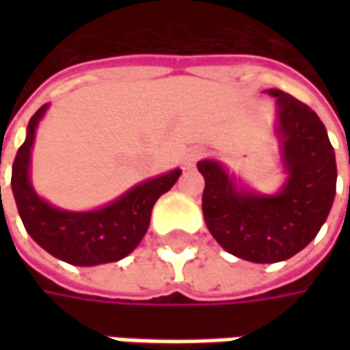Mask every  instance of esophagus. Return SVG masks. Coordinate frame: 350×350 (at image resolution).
I'll list each match as a JSON object with an SVG mask.
<instances>
[{
    "instance_id": "34e87169",
    "label": "esophagus",
    "mask_w": 350,
    "mask_h": 350,
    "mask_svg": "<svg viewBox=\"0 0 350 350\" xmlns=\"http://www.w3.org/2000/svg\"><path fill=\"white\" fill-rule=\"evenodd\" d=\"M200 157V152L198 150H193V152H189L187 154V157H185V165H193L196 159Z\"/></svg>"
}]
</instances>
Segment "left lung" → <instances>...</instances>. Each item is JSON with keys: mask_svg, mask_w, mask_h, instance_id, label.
Masks as SVG:
<instances>
[{"mask_svg": "<svg viewBox=\"0 0 350 350\" xmlns=\"http://www.w3.org/2000/svg\"><path fill=\"white\" fill-rule=\"evenodd\" d=\"M267 93L276 97V134L288 173L282 189L276 195L237 191L218 161L196 163L206 183L202 212L210 234L251 262L286 261L302 251L327 220L337 187L335 152L319 116L280 89Z\"/></svg>", "mask_w": 350, "mask_h": 350, "instance_id": "left-lung-1", "label": "left lung"}]
</instances>
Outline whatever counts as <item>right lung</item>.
Listing matches in <instances>:
<instances>
[{
  "mask_svg": "<svg viewBox=\"0 0 350 350\" xmlns=\"http://www.w3.org/2000/svg\"><path fill=\"white\" fill-rule=\"evenodd\" d=\"M46 109L48 105H42L29 120L27 138L13 161L11 189L23 226L40 247L60 261L75 267L120 261L142 241L155 200L175 185L181 169L140 183L99 210L70 212L56 208L34 193L29 179L34 132Z\"/></svg>",
  "mask_w": 350,
  "mask_h": 350,
  "instance_id": "obj_1",
  "label": "right lung"
}]
</instances>
